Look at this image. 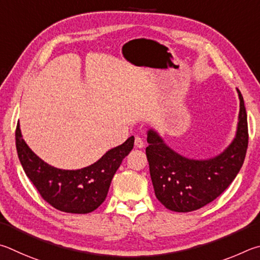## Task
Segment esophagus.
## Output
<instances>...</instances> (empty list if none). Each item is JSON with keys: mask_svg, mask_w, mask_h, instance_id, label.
I'll list each match as a JSON object with an SVG mask.
<instances>
[{"mask_svg": "<svg viewBox=\"0 0 260 260\" xmlns=\"http://www.w3.org/2000/svg\"><path fill=\"white\" fill-rule=\"evenodd\" d=\"M135 146L138 147V148H143L145 146L143 139L138 137V136H136V137H135Z\"/></svg>", "mask_w": 260, "mask_h": 260, "instance_id": "esophagus-1", "label": "esophagus"}]
</instances>
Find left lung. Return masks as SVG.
Masks as SVG:
<instances>
[{
    "mask_svg": "<svg viewBox=\"0 0 260 260\" xmlns=\"http://www.w3.org/2000/svg\"><path fill=\"white\" fill-rule=\"evenodd\" d=\"M240 113L236 135L224 152L208 160L176 153L155 130L147 131L146 155L154 192L171 211L189 212L207 206L229 187L242 167L248 148L244 100L238 89Z\"/></svg>",
    "mask_w": 260,
    "mask_h": 260,
    "instance_id": "left-lung-1",
    "label": "left lung"
}]
</instances>
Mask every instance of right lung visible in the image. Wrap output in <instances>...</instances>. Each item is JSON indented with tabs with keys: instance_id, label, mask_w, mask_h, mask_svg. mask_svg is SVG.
Returning <instances> with one entry per match:
<instances>
[{
	"instance_id": "right-lung-1",
	"label": "right lung",
	"mask_w": 260,
	"mask_h": 260,
	"mask_svg": "<svg viewBox=\"0 0 260 260\" xmlns=\"http://www.w3.org/2000/svg\"><path fill=\"white\" fill-rule=\"evenodd\" d=\"M135 137L109 149L102 158L79 170H62L48 165L22 139L19 123L16 129V147L26 176L50 206L62 212L89 213L107 197L118 167L134 148Z\"/></svg>"
}]
</instances>
